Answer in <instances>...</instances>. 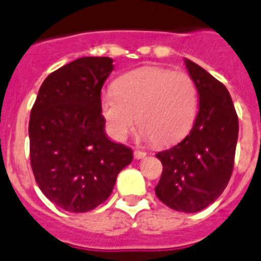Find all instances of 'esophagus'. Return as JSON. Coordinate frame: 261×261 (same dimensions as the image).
I'll list each match as a JSON object with an SVG mask.
<instances>
[{
    "instance_id": "1",
    "label": "esophagus",
    "mask_w": 261,
    "mask_h": 261,
    "mask_svg": "<svg viewBox=\"0 0 261 261\" xmlns=\"http://www.w3.org/2000/svg\"><path fill=\"white\" fill-rule=\"evenodd\" d=\"M134 156L137 158V160H142V158H145V156H146V152L141 151V150H135Z\"/></svg>"
}]
</instances>
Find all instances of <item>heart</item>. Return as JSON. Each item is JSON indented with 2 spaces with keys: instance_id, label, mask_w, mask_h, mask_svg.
<instances>
[{
  "instance_id": "1",
  "label": "heart",
  "mask_w": 261,
  "mask_h": 261,
  "mask_svg": "<svg viewBox=\"0 0 261 261\" xmlns=\"http://www.w3.org/2000/svg\"><path fill=\"white\" fill-rule=\"evenodd\" d=\"M198 111V88L185 72L143 67L114 83L100 97V112L110 134L124 141L137 126L156 146H169L192 130Z\"/></svg>"
}]
</instances>
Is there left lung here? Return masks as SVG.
I'll return each instance as SVG.
<instances>
[{
    "mask_svg": "<svg viewBox=\"0 0 261 261\" xmlns=\"http://www.w3.org/2000/svg\"><path fill=\"white\" fill-rule=\"evenodd\" d=\"M185 64L198 88L200 110L184 141L155 154L164 166L155 194L174 211L196 213L213 204L229 182L239 118L225 86L196 63L185 59Z\"/></svg>",
    "mask_w": 261,
    "mask_h": 261,
    "instance_id": "8db88e82",
    "label": "left lung"
}]
</instances>
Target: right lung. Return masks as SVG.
<instances>
[{
    "mask_svg": "<svg viewBox=\"0 0 261 261\" xmlns=\"http://www.w3.org/2000/svg\"><path fill=\"white\" fill-rule=\"evenodd\" d=\"M110 57H80L52 72L31 111V166L41 192L61 209L92 211L111 194L133 150L110 141L100 91Z\"/></svg>",
    "mask_w": 261,
    "mask_h": 261,
    "instance_id": "right-lung-1",
    "label": "right lung"
}]
</instances>
